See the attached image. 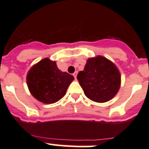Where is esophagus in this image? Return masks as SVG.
Segmentation results:
<instances>
[{
  "instance_id": "1",
  "label": "esophagus",
  "mask_w": 149,
  "mask_h": 149,
  "mask_svg": "<svg viewBox=\"0 0 149 149\" xmlns=\"http://www.w3.org/2000/svg\"><path fill=\"white\" fill-rule=\"evenodd\" d=\"M77 74H78V71H76V72H75V73L73 74V76H74V77H75V79H76V76H77Z\"/></svg>"
}]
</instances>
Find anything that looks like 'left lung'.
Instances as JSON below:
<instances>
[{"mask_svg": "<svg viewBox=\"0 0 149 149\" xmlns=\"http://www.w3.org/2000/svg\"><path fill=\"white\" fill-rule=\"evenodd\" d=\"M77 79L86 96L98 103L112 99L121 84L118 68L102 56L89 58L84 70L78 73Z\"/></svg>", "mask_w": 149, "mask_h": 149, "instance_id": "left-lung-1", "label": "left lung"}]
</instances>
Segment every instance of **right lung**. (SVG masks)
<instances>
[{
  "mask_svg": "<svg viewBox=\"0 0 149 149\" xmlns=\"http://www.w3.org/2000/svg\"><path fill=\"white\" fill-rule=\"evenodd\" d=\"M74 77L57 68L56 62L45 58L30 68L26 83L31 94L43 104H54L63 98Z\"/></svg>",
  "mask_w": 149,
  "mask_h": 149,
  "instance_id": "add662e5",
  "label": "right lung"
}]
</instances>
